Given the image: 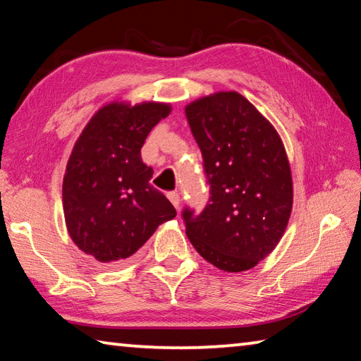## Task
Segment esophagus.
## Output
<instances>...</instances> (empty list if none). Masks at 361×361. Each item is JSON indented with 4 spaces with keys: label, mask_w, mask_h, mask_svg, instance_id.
<instances>
[{
    "label": "esophagus",
    "mask_w": 361,
    "mask_h": 361,
    "mask_svg": "<svg viewBox=\"0 0 361 361\" xmlns=\"http://www.w3.org/2000/svg\"><path fill=\"white\" fill-rule=\"evenodd\" d=\"M167 197H169L170 202L173 204L175 209H178V207H180V195H178V192H175V191L173 192H169Z\"/></svg>",
    "instance_id": "1"
}]
</instances>
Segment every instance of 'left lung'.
Instances as JSON below:
<instances>
[{
    "label": "left lung",
    "mask_w": 361,
    "mask_h": 361,
    "mask_svg": "<svg viewBox=\"0 0 361 361\" xmlns=\"http://www.w3.org/2000/svg\"><path fill=\"white\" fill-rule=\"evenodd\" d=\"M185 113L210 183L202 213L183 212L188 239L221 271H248L277 247L291 215L293 178L282 138L235 90L200 97Z\"/></svg>",
    "instance_id": "1"
}]
</instances>
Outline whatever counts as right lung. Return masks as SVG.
Returning <instances> with one entry per match:
<instances>
[{
  "instance_id": "obj_1",
  "label": "right lung",
  "mask_w": 361,
  "mask_h": 361,
  "mask_svg": "<svg viewBox=\"0 0 361 361\" xmlns=\"http://www.w3.org/2000/svg\"><path fill=\"white\" fill-rule=\"evenodd\" d=\"M170 103L109 102L85 124L63 176V215L75 245L100 262L121 264L176 210L149 185L142 146Z\"/></svg>"
}]
</instances>
